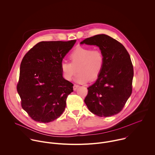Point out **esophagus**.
<instances>
[{"label": "esophagus", "instance_id": "obj_1", "mask_svg": "<svg viewBox=\"0 0 155 155\" xmlns=\"http://www.w3.org/2000/svg\"><path fill=\"white\" fill-rule=\"evenodd\" d=\"M78 87H79V85H78L74 84V85H73V90H76Z\"/></svg>", "mask_w": 155, "mask_h": 155}]
</instances>
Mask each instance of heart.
Instances as JSON below:
<instances>
[{"label":"heart","mask_w":155,"mask_h":155,"mask_svg":"<svg viewBox=\"0 0 155 155\" xmlns=\"http://www.w3.org/2000/svg\"><path fill=\"white\" fill-rule=\"evenodd\" d=\"M70 62L64 61L61 64L62 76L70 81L78 70L79 73L75 81L79 84L86 83L90 79L91 81L96 79L105 63L104 54L101 50L86 47H77L70 53Z\"/></svg>","instance_id":"1"}]
</instances>
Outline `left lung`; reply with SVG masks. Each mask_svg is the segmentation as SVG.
<instances>
[{
    "label": "left lung",
    "mask_w": 155,
    "mask_h": 155,
    "mask_svg": "<svg viewBox=\"0 0 155 155\" xmlns=\"http://www.w3.org/2000/svg\"><path fill=\"white\" fill-rule=\"evenodd\" d=\"M81 44L98 46L105 56L104 65L97 81L87 88L85 104L98 116L119 113L132 93L134 71L128 51L121 43L106 35L87 38Z\"/></svg>",
    "instance_id": "left-lung-1"
}]
</instances>
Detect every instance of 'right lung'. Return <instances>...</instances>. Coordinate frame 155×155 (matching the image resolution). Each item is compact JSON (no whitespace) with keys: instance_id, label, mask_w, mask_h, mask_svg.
<instances>
[{"instance_id":"right-lung-1","label":"right lung","mask_w":155,"mask_h":155,"mask_svg":"<svg viewBox=\"0 0 155 155\" xmlns=\"http://www.w3.org/2000/svg\"><path fill=\"white\" fill-rule=\"evenodd\" d=\"M76 41L40 42L23 58L17 91L33 120L50 122L64 112L73 84L63 78L61 64Z\"/></svg>"}]
</instances>
